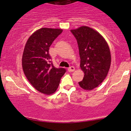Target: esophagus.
<instances>
[{
	"mask_svg": "<svg viewBox=\"0 0 131 131\" xmlns=\"http://www.w3.org/2000/svg\"><path fill=\"white\" fill-rule=\"evenodd\" d=\"M75 70V68L74 67H73V66H71V67H69L68 68V71L69 72H73Z\"/></svg>",
	"mask_w": 131,
	"mask_h": 131,
	"instance_id": "34e87169",
	"label": "esophagus"
}]
</instances>
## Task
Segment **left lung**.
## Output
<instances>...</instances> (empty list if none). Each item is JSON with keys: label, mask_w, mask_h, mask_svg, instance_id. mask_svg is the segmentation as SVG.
I'll return each mask as SVG.
<instances>
[{"label": "left lung", "mask_w": 131, "mask_h": 131, "mask_svg": "<svg viewBox=\"0 0 131 131\" xmlns=\"http://www.w3.org/2000/svg\"><path fill=\"white\" fill-rule=\"evenodd\" d=\"M77 39L80 58V68L84 72L79 84L92 90L105 80L111 66V53L103 37L91 28L82 26L70 30Z\"/></svg>", "instance_id": "left-lung-1"}]
</instances>
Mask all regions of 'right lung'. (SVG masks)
<instances>
[{
	"label": "right lung",
	"instance_id": "obj_1",
	"mask_svg": "<svg viewBox=\"0 0 131 131\" xmlns=\"http://www.w3.org/2000/svg\"><path fill=\"white\" fill-rule=\"evenodd\" d=\"M62 29L42 28L28 39L22 56V67L26 77L41 93L51 95L56 91L64 68H56L51 61L49 49Z\"/></svg>",
	"mask_w": 131,
	"mask_h": 131
}]
</instances>
